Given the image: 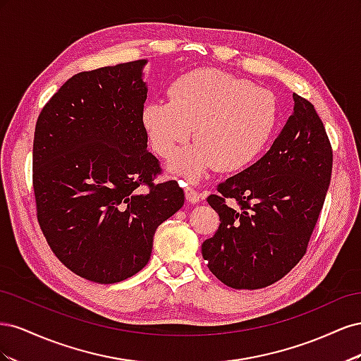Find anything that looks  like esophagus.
Wrapping results in <instances>:
<instances>
[{
    "mask_svg": "<svg viewBox=\"0 0 361 361\" xmlns=\"http://www.w3.org/2000/svg\"><path fill=\"white\" fill-rule=\"evenodd\" d=\"M183 191H185V197H187V202L195 204V203H199L202 200V195L197 191H195L192 187H185Z\"/></svg>",
    "mask_w": 361,
    "mask_h": 361,
    "instance_id": "esophagus-1",
    "label": "esophagus"
}]
</instances>
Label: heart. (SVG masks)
Segmentation results:
<instances>
[{"instance_id":"heart-1","label":"heart","mask_w":361,"mask_h":361,"mask_svg":"<svg viewBox=\"0 0 361 361\" xmlns=\"http://www.w3.org/2000/svg\"><path fill=\"white\" fill-rule=\"evenodd\" d=\"M279 123L277 97L265 87L216 69H200L174 81L169 101L150 99L141 125L150 147L170 157L169 170L190 182L202 180L215 166L221 171L247 167L265 150Z\"/></svg>"}]
</instances>
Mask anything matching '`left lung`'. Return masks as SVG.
Here are the masks:
<instances>
[{
    "label": "left lung",
    "mask_w": 361,
    "mask_h": 361,
    "mask_svg": "<svg viewBox=\"0 0 361 361\" xmlns=\"http://www.w3.org/2000/svg\"><path fill=\"white\" fill-rule=\"evenodd\" d=\"M331 167L333 152L318 113L293 93V113L271 149L207 197L221 223L202 244L212 274L233 289H260L286 276L307 248Z\"/></svg>",
    "instance_id": "left-lung-1"
}]
</instances>
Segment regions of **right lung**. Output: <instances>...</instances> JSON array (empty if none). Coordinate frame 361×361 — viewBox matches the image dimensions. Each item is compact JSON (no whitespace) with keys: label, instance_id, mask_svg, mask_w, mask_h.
<instances>
[{"label":"right lung","instance_id":"add662e5","mask_svg":"<svg viewBox=\"0 0 361 361\" xmlns=\"http://www.w3.org/2000/svg\"><path fill=\"white\" fill-rule=\"evenodd\" d=\"M147 60L73 75L43 106L32 145L37 220L60 262L111 285L150 259L157 228L183 206L176 180L154 183L141 108Z\"/></svg>","mask_w":361,"mask_h":361}]
</instances>
